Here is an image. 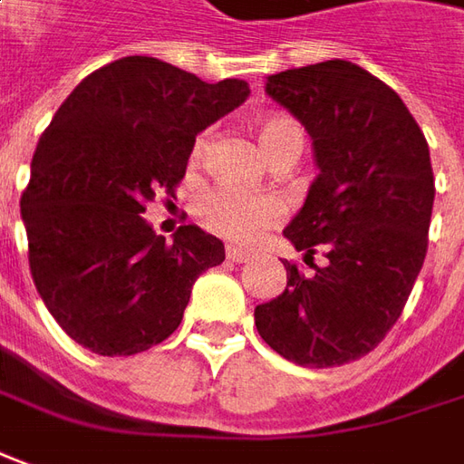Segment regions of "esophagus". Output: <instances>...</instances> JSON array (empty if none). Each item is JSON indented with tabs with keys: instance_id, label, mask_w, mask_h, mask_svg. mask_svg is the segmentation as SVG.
Listing matches in <instances>:
<instances>
[{
	"instance_id": "34e87169",
	"label": "esophagus",
	"mask_w": 464,
	"mask_h": 464,
	"mask_svg": "<svg viewBox=\"0 0 464 464\" xmlns=\"http://www.w3.org/2000/svg\"><path fill=\"white\" fill-rule=\"evenodd\" d=\"M250 257V252H242L239 247H227V260L229 263H247Z\"/></svg>"
}]
</instances>
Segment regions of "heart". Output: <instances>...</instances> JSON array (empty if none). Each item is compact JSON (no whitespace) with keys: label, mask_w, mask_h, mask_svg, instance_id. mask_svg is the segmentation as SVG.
Wrapping results in <instances>:
<instances>
[{"label":"heart","mask_w":464,"mask_h":464,"mask_svg":"<svg viewBox=\"0 0 464 464\" xmlns=\"http://www.w3.org/2000/svg\"><path fill=\"white\" fill-rule=\"evenodd\" d=\"M257 139L267 159L280 153L303 151V129L295 118L267 116L257 123ZM204 140L197 143L194 156H199ZM283 214L280 201L270 194H242L232 189H217L199 201L201 225L219 237L250 245L263 235L267 227H273Z\"/></svg>","instance_id":"1"}]
</instances>
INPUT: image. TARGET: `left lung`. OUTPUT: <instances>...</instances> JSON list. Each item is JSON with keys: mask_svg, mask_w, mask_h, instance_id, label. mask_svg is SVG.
I'll return each mask as SVG.
<instances>
[{"mask_svg": "<svg viewBox=\"0 0 464 464\" xmlns=\"http://www.w3.org/2000/svg\"><path fill=\"white\" fill-rule=\"evenodd\" d=\"M265 92L308 130L318 177L287 222L311 263L255 308L267 346L298 366L328 369L366 356L397 324L427 255L434 177L430 146L386 82L348 60L270 75Z\"/></svg>", "mask_w": 464, "mask_h": 464, "instance_id": "1", "label": "left lung"}]
</instances>
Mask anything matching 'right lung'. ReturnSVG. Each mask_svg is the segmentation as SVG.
Segmentation results:
<instances>
[{
	"label": "right lung",
	"instance_id": "right-lung-1",
	"mask_svg": "<svg viewBox=\"0 0 464 464\" xmlns=\"http://www.w3.org/2000/svg\"><path fill=\"white\" fill-rule=\"evenodd\" d=\"M247 95L245 80L204 82L130 55L91 72L57 108L19 207L32 280L75 343L133 356L177 331L225 245L197 225L166 242L140 214L156 194L174 197L197 136Z\"/></svg>",
	"mask_w": 464,
	"mask_h": 464
}]
</instances>
